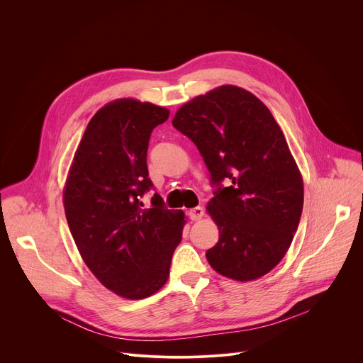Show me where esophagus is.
I'll return each mask as SVG.
<instances>
[{"label": "esophagus", "mask_w": 363, "mask_h": 363, "mask_svg": "<svg viewBox=\"0 0 363 363\" xmlns=\"http://www.w3.org/2000/svg\"><path fill=\"white\" fill-rule=\"evenodd\" d=\"M188 214H189V218L192 221H198V220H201L203 217V208H202V206H195V208L189 210Z\"/></svg>", "instance_id": "esophagus-1"}]
</instances>
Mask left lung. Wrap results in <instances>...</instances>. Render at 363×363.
<instances>
[{
    "instance_id": "1",
    "label": "left lung",
    "mask_w": 363,
    "mask_h": 363,
    "mask_svg": "<svg viewBox=\"0 0 363 363\" xmlns=\"http://www.w3.org/2000/svg\"><path fill=\"white\" fill-rule=\"evenodd\" d=\"M172 125L195 143L216 186L206 211L220 238L205 254L210 266L238 281L267 274L287 252L303 210V179L272 112L225 84L185 103Z\"/></svg>"
}]
</instances>
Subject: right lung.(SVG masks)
<instances>
[{"label": "right lung", "mask_w": 363, "mask_h": 363, "mask_svg": "<svg viewBox=\"0 0 363 363\" xmlns=\"http://www.w3.org/2000/svg\"><path fill=\"white\" fill-rule=\"evenodd\" d=\"M169 111L135 99H118L89 122L74 153L63 202L70 233L96 279L125 298L157 293L169 277L185 214L168 210L155 194L146 153L152 130Z\"/></svg>", "instance_id": "obj_1"}]
</instances>
